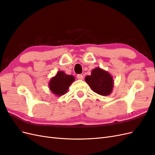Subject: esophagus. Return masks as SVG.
Masks as SVG:
<instances>
[{
    "label": "esophagus",
    "mask_w": 155,
    "mask_h": 155,
    "mask_svg": "<svg viewBox=\"0 0 155 155\" xmlns=\"http://www.w3.org/2000/svg\"><path fill=\"white\" fill-rule=\"evenodd\" d=\"M77 78L78 79H80V80H82V79H83V76L81 74H78L77 76Z\"/></svg>",
    "instance_id": "obj_1"
}]
</instances>
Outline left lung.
<instances>
[{
	"mask_svg": "<svg viewBox=\"0 0 155 155\" xmlns=\"http://www.w3.org/2000/svg\"><path fill=\"white\" fill-rule=\"evenodd\" d=\"M85 80L94 92L101 96H109L113 90V78L109 72L101 68L93 69L91 75L86 76Z\"/></svg>",
	"mask_w": 155,
	"mask_h": 155,
	"instance_id": "1",
	"label": "left lung"
}]
</instances>
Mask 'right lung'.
<instances>
[{
    "mask_svg": "<svg viewBox=\"0 0 155 155\" xmlns=\"http://www.w3.org/2000/svg\"><path fill=\"white\" fill-rule=\"evenodd\" d=\"M75 81L72 75H68L63 71H58L57 74L51 78L48 83L50 90L55 96H61L67 93L70 85Z\"/></svg>",
    "mask_w": 155,
    "mask_h": 155,
    "instance_id": "obj_1",
    "label": "right lung"
}]
</instances>
